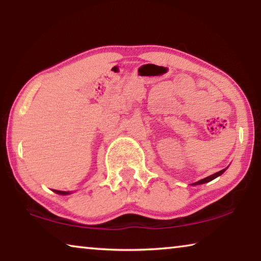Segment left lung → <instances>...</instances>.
I'll use <instances>...</instances> for the list:
<instances>
[{"label":"left lung","mask_w":261,"mask_h":261,"mask_svg":"<svg viewBox=\"0 0 261 261\" xmlns=\"http://www.w3.org/2000/svg\"><path fill=\"white\" fill-rule=\"evenodd\" d=\"M225 169H226V168L222 169V171L217 172V173H215V174H213V175H209V176H206V177H204V179H202V180H200V181H197V182L193 184V186H196V185H202V184H206V182H209V181H212V180H214V179H216L217 176L222 175L223 173L225 172Z\"/></svg>","instance_id":"1"}]
</instances>
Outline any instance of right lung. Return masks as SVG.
<instances>
[{"label": "right lung", "mask_w": 261, "mask_h": 261, "mask_svg": "<svg viewBox=\"0 0 261 261\" xmlns=\"http://www.w3.org/2000/svg\"><path fill=\"white\" fill-rule=\"evenodd\" d=\"M55 193L60 194V195H68V194H71L69 192H63V190H55Z\"/></svg>", "instance_id": "1"}]
</instances>
